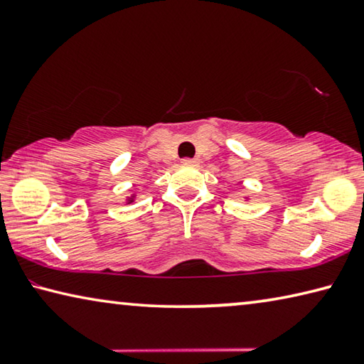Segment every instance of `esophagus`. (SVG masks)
Here are the masks:
<instances>
[{"label": "esophagus", "instance_id": "esophagus-1", "mask_svg": "<svg viewBox=\"0 0 364 364\" xmlns=\"http://www.w3.org/2000/svg\"><path fill=\"white\" fill-rule=\"evenodd\" d=\"M199 164H200L199 159H183V165H193V167H196V165Z\"/></svg>", "mask_w": 364, "mask_h": 364}]
</instances>
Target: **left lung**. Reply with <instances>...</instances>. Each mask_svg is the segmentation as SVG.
<instances>
[{
  "label": "left lung",
  "instance_id": "1",
  "mask_svg": "<svg viewBox=\"0 0 364 364\" xmlns=\"http://www.w3.org/2000/svg\"><path fill=\"white\" fill-rule=\"evenodd\" d=\"M244 200H245V202H249V200H250V197H249V196H244Z\"/></svg>",
  "mask_w": 364,
  "mask_h": 364
}]
</instances>
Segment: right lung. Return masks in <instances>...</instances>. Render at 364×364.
<instances>
[{"label":"right lung","mask_w":364,"mask_h":364,"mask_svg":"<svg viewBox=\"0 0 364 364\" xmlns=\"http://www.w3.org/2000/svg\"><path fill=\"white\" fill-rule=\"evenodd\" d=\"M136 199H138V194L133 193V194H130V196H127L125 204H134V200H136Z\"/></svg>","instance_id":"1"}]
</instances>
